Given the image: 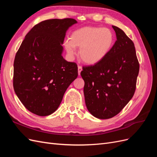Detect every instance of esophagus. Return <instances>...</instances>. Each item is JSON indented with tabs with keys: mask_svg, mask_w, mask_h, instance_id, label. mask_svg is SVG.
<instances>
[{
	"mask_svg": "<svg viewBox=\"0 0 157 157\" xmlns=\"http://www.w3.org/2000/svg\"><path fill=\"white\" fill-rule=\"evenodd\" d=\"M82 71V68L80 66H78V75H80V73Z\"/></svg>",
	"mask_w": 157,
	"mask_h": 157,
	"instance_id": "1",
	"label": "esophagus"
}]
</instances>
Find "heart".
Wrapping results in <instances>:
<instances>
[{"label": "heart", "instance_id": "obj_1", "mask_svg": "<svg viewBox=\"0 0 157 157\" xmlns=\"http://www.w3.org/2000/svg\"><path fill=\"white\" fill-rule=\"evenodd\" d=\"M115 43V35L108 28L84 27L74 31L64 46L67 54H76V47H80L79 56L87 64L94 65L105 59Z\"/></svg>", "mask_w": 157, "mask_h": 157}]
</instances>
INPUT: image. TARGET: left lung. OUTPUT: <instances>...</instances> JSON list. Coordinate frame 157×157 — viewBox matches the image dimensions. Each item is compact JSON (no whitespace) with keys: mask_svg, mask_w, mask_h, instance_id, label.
Masks as SVG:
<instances>
[{"mask_svg":"<svg viewBox=\"0 0 157 157\" xmlns=\"http://www.w3.org/2000/svg\"><path fill=\"white\" fill-rule=\"evenodd\" d=\"M117 40L106 58L84 67V95L88 111L99 119L117 115L134 96L140 65L134 42L120 28L112 26Z\"/></svg>","mask_w":157,"mask_h":157,"instance_id":"left-lung-1","label":"left lung"}]
</instances>
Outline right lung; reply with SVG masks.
<instances>
[{
  "instance_id": "obj_1",
  "label": "right lung",
  "mask_w": 157,
  "mask_h": 157,
  "mask_svg": "<svg viewBox=\"0 0 157 157\" xmlns=\"http://www.w3.org/2000/svg\"><path fill=\"white\" fill-rule=\"evenodd\" d=\"M74 19H52L33 27L25 36L13 63V89L31 113L55 112L66 90L78 77L77 65L62 56L65 33Z\"/></svg>"
}]
</instances>
